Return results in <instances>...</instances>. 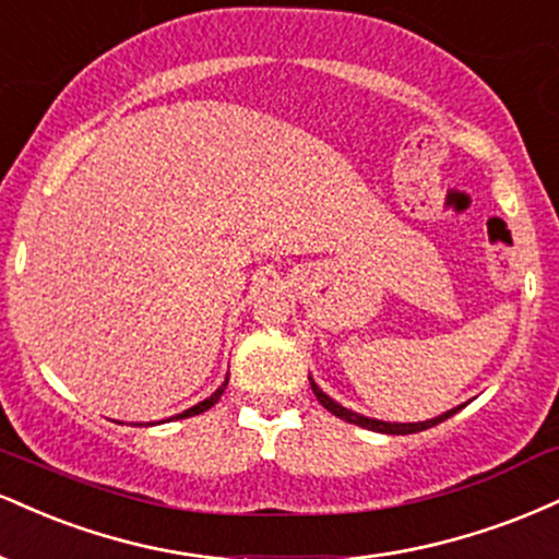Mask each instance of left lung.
Here are the masks:
<instances>
[{
  "instance_id": "8db88e82",
  "label": "left lung",
  "mask_w": 559,
  "mask_h": 559,
  "mask_svg": "<svg viewBox=\"0 0 559 559\" xmlns=\"http://www.w3.org/2000/svg\"><path fill=\"white\" fill-rule=\"evenodd\" d=\"M308 382H311L313 395H317V400H319L321 405H324L326 411L334 413V416H337V418H343V421H347V424L364 426V429H369V431H379V435H416V431L431 429V426H437V424L448 421L450 416H455V413L463 408V405H457V408H452V411H448V413H442V416L429 418V421H418V424H392V421H379V418H369V416H364V413H356V411L345 408V405H340L337 400H332L330 395H326L324 390H321V386H319L317 382H313L311 373H308Z\"/></svg>"
}]
</instances>
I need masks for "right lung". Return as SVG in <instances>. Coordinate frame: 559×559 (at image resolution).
I'll return each instance as SVG.
<instances>
[{"instance_id":"add662e5","label":"right lung","mask_w":559,"mask_h":559,"mask_svg":"<svg viewBox=\"0 0 559 559\" xmlns=\"http://www.w3.org/2000/svg\"><path fill=\"white\" fill-rule=\"evenodd\" d=\"M227 382H229V373L225 377V382H222L219 386H216V390L212 392V395H209L206 400H201L199 405H193V408H188V411H182V413H177V416H173V418H188V416H199V413H203V411H209L212 408L214 403H219V397H222V392H225V386H227ZM169 421V418H167ZM143 426V424H141Z\"/></svg>"}]
</instances>
